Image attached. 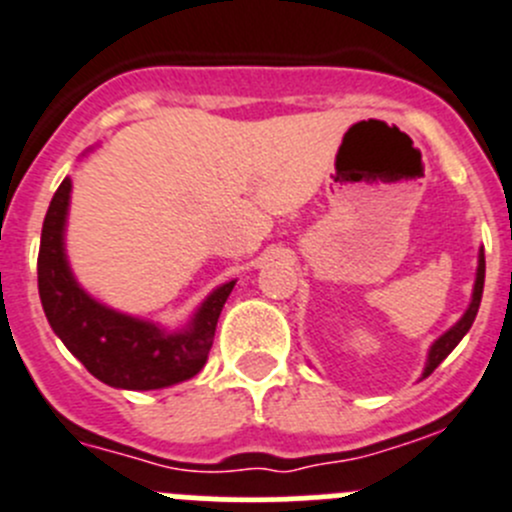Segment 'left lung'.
<instances>
[{
	"label": "left lung",
	"mask_w": 512,
	"mask_h": 512,
	"mask_svg": "<svg viewBox=\"0 0 512 512\" xmlns=\"http://www.w3.org/2000/svg\"><path fill=\"white\" fill-rule=\"evenodd\" d=\"M482 288H485V252H480V262H477V278H475V290H472V303L470 308L465 310L460 321L450 328V331L439 336L434 341V346L429 348V358H427V369H424L422 376H429L439 364H442L444 358L450 356L452 348L465 338V333L470 331V326L475 323V315L480 310V300H482Z\"/></svg>",
	"instance_id": "obj_1"
}]
</instances>
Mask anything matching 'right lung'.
Here are the masks:
<instances>
[{
  "mask_svg": "<svg viewBox=\"0 0 512 512\" xmlns=\"http://www.w3.org/2000/svg\"><path fill=\"white\" fill-rule=\"evenodd\" d=\"M70 186V179L57 186L42 224L37 255V288L52 331L95 379L116 389H164L197 376L207 364L219 313L232 293L234 280L214 290L197 310L191 326L181 333H164L151 323L95 303L75 283L65 260L62 234Z\"/></svg>",
  "mask_w": 512,
  "mask_h": 512,
  "instance_id": "obj_1",
  "label": "right lung"
}]
</instances>
